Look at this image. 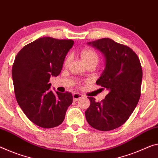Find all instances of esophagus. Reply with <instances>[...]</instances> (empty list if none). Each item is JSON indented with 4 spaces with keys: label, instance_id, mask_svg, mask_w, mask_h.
I'll return each mask as SVG.
<instances>
[{
    "label": "esophagus",
    "instance_id": "obj_1",
    "mask_svg": "<svg viewBox=\"0 0 158 158\" xmlns=\"http://www.w3.org/2000/svg\"><path fill=\"white\" fill-rule=\"evenodd\" d=\"M83 95L80 94H77V93H76V94H73V101H78L79 99L81 98H83Z\"/></svg>",
    "mask_w": 158,
    "mask_h": 158
}]
</instances>
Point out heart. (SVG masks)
Returning <instances> with one entry per match:
<instances>
[{
    "mask_svg": "<svg viewBox=\"0 0 158 158\" xmlns=\"http://www.w3.org/2000/svg\"><path fill=\"white\" fill-rule=\"evenodd\" d=\"M81 56L83 59L85 63H89L91 62H96L98 61V55L97 52L91 48H85L81 52ZM71 60V56H68L64 60V65H67Z\"/></svg>",
    "mask_w": 158,
    "mask_h": 158,
    "instance_id": "1",
    "label": "heart"
}]
</instances>
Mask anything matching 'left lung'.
Here are the masks:
<instances>
[{
  "instance_id": "obj_1",
  "label": "left lung",
  "mask_w": 158,
  "mask_h": 158,
  "mask_svg": "<svg viewBox=\"0 0 158 158\" xmlns=\"http://www.w3.org/2000/svg\"><path fill=\"white\" fill-rule=\"evenodd\" d=\"M87 44L104 56L106 66L96 84L109 93L101 102L88 97L91 104L85 115L94 129L110 131L126 122L139 102L143 76L141 62L132 49L110 39Z\"/></svg>"
}]
</instances>
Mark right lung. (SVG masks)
<instances>
[{
  "instance_id": "add662e5",
  "label": "right lung",
  "mask_w": 158,
  "mask_h": 158,
  "mask_svg": "<svg viewBox=\"0 0 158 158\" xmlns=\"http://www.w3.org/2000/svg\"><path fill=\"white\" fill-rule=\"evenodd\" d=\"M72 40L43 37L25 46L12 66L15 94L25 115L42 128H53L64 121L72 103L71 93L50 90L51 77L58 76Z\"/></svg>"
}]
</instances>
